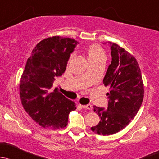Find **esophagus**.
Instances as JSON below:
<instances>
[{
  "instance_id": "esophagus-1",
  "label": "esophagus",
  "mask_w": 159,
  "mask_h": 159,
  "mask_svg": "<svg viewBox=\"0 0 159 159\" xmlns=\"http://www.w3.org/2000/svg\"><path fill=\"white\" fill-rule=\"evenodd\" d=\"M83 108H84V109H89V110H91L92 109H93V106H92L91 104H87V105H83Z\"/></svg>"
}]
</instances>
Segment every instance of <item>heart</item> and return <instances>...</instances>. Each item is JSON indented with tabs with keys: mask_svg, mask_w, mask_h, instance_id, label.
<instances>
[{
	"mask_svg": "<svg viewBox=\"0 0 159 159\" xmlns=\"http://www.w3.org/2000/svg\"><path fill=\"white\" fill-rule=\"evenodd\" d=\"M85 52H86V57H87L89 62L105 59V53L103 50L99 46L96 45V44L89 46Z\"/></svg>",
	"mask_w": 159,
	"mask_h": 159,
	"instance_id": "obj_1",
	"label": "heart"
}]
</instances>
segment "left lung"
<instances>
[{
  "mask_svg": "<svg viewBox=\"0 0 159 159\" xmlns=\"http://www.w3.org/2000/svg\"><path fill=\"white\" fill-rule=\"evenodd\" d=\"M112 61L103 83L110 86L107 109L94 106L100 122L91 129L98 135H109L127 126L136 116L144 97V86L138 62L117 44L109 42Z\"/></svg>",
  "mask_w": 159,
  "mask_h": 159,
  "instance_id": "8db88e82",
  "label": "left lung"
}]
</instances>
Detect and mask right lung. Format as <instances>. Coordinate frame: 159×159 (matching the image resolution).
Segmentation results:
<instances>
[{"instance_id":"right-lung-1","label":"right lung","mask_w":159,"mask_h":159,"mask_svg":"<svg viewBox=\"0 0 159 159\" xmlns=\"http://www.w3.org/2000/svg\"><path fill=\"white\" fill-rule=\"evenodd\" d=\"M78 43L74 39L60 36L44 39L26 63L20 82L21 102L33 120L43 128H64L70 112L76 109L74 102L51 87L56 77L65 72Z\"/></svg>"}]
</instances>
